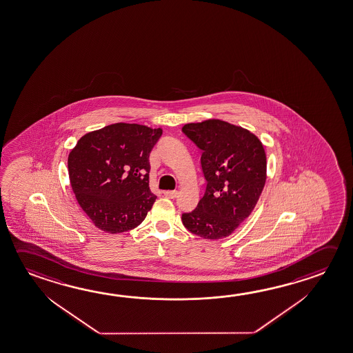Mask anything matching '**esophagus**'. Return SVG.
<instances>
[{"label":"esophagus","instance_id":"obj_1","mask_svg":"<svg viewBox=\"0 0 353 353\" xmlns=\"http://www.w3.org/2000/svg\"><path fill=\"white\" fill-rule=\"evenodd\" d=\"M163 194L168 198H176L177 197V194H179V192L177 191H165L163 192Z\"/></svg>","mask_w":353,"mask_h":353}]
</instances>
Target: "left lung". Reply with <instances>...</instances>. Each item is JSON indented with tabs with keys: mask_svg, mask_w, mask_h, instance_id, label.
<instances>
[{
	"mask_svg": "<svg viewBox=\"0 0 353 353\" xmlns=\"http://www.w3.org/2000/svg\"><path fill=\"white\" fill-rule=\"evenodd\" d=\"M202 150L201 165L207 187L196 210L182 223L204 239L232 234L253 212L266 181V155L253 132L227 121L210 119L182 128Z\"/></svg>",
	"mask_w": 353,
	"mask_h": 353,
	"instance_id": "obj_1",
	"label": "left lung"
}]
</instances>
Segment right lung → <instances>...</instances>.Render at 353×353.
Segmentation results:
<instances>
[{"mask_svg": "<svg viewBox=\"0 0 353 353\" xmlns=\"http://www.w3.org/2000/svg\"><path fill=\"white\" fill-rule=\"evenodd\" d=\"M162 129L117 123L88 132L68 156L69 181L97 228L110 234L137 228L152 208L149 156Z\"/></svg>", "mask_w": 353, "mask_h": 353, "instance_id": "right-lung-1", "label": "right lung"}]
</instances>
